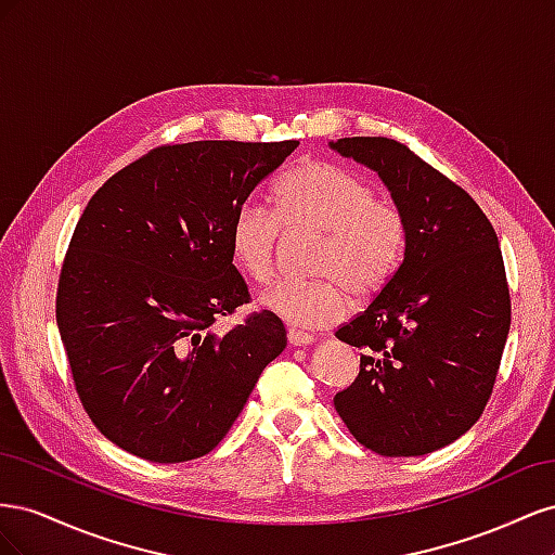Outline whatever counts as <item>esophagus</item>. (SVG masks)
<instances>
[{
    "label": "esophagus",
    "instance_id": "1",
    "mask_svg": "<svg viewBox=\"0 0 555 555\" xmlns=\"http://www.w3.org/2000/svg\"><path fill=\"white\" fill-rule=\"evenodd\" d=\"M287 340L292 347H304V345H312L314 338L310 333H304V331H296V328H289L287 331Z\"/></svg>",
    "mask_w": 555,
    "mask_h": 555
}]
</instances>
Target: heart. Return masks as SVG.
<instances>
[{
  "label": "heart",
  "mask_w": 555,
  "mask_h": 555,
  "mask_svg": "<svg viewBox=\"0 0 555 555\" xmlns=\"http://www.w3.org/2000/svg\"><path fill=\"white\" fill-rule=\"evenodd\" d=\"M273 210L257 201L233 215L231 259L257 284L278 273L282 231L317 236L306 282H278L261 306L294 326L322 328L338 322L347 294L365 300L396 275L408 249V217L393 198L331 162H298L273 188Z\"/></svg>",
  "instance_id": "obj_1"
}]
</instances>
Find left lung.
Here are the masks:
<instances>
[{
	"label": "left lung",
	"instance_id": "1",
	"mask_svg": "<svg viewBox=\"0 0 555 555\" xmlns=\"http://www.w3.org/2000/svg\"><path fill=\"white\" fill-rule=\"evenodd\" d=\"M331 147L377 171L410 227L391 282L335 331L361 365L333 405L365 449L424 456L473 428L493 393L512 322L495 229L405 143L351 137Z\"/></svg>",
	"mask_w": 555,
	"mask_h": 555
}]
</instances>
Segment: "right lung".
I'll list each match as a JSON object with an SVG mask.
<instances>
[{
  "label": "right lung",
  "instance_id": "obj_1",
  "mask_svg": "<svg viewBox=\"0 0 555 555\" xmlns=\"http://www.w3.org/2000/svg\"><path fill=\"white\" fill-rule=\"evenodd\" d=\"M296 145L166 143L82 210L57 282V328L82 410L133 456H206L287 347L271 310L224 335L210 326L251 300L231 259L233 215Z\"/></svg>",
  "mask_w": 555,
  "mask_h": 555
}]
</instances>
